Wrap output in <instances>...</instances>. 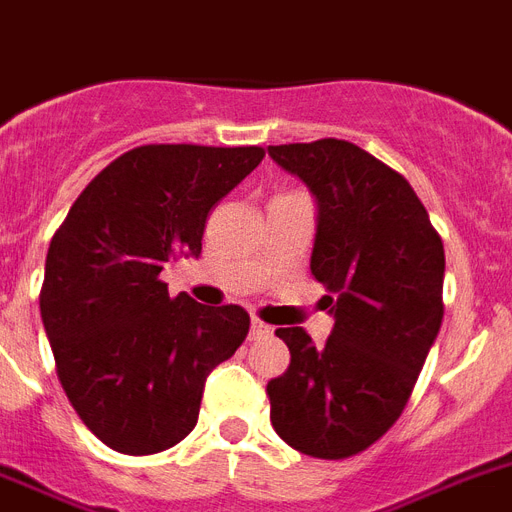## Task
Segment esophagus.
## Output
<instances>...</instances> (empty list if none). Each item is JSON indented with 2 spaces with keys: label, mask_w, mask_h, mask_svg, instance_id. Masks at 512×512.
<instances>
[{
  "label": "esophagus",
  "mask_w": 512,
  "mask_h": 512,
  "mask_svg": "<svg viewBox=\"0 0 512 512\" xmlns=\"http://www.w3.org/2000/svg\"><path fill=\"white\" fill-rule=\"evenodd\" d=\"M272 335V327L264 322H259V319H251V340H261V337Z\"/></svg>",
  "instance_id": "esophagus-1"
}]
</instances>
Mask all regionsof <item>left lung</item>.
I'll return each instance as SVG.
<instances>
[{
	"label": "left lung",
	"instance_id": "obj_1",
	"mask_svg": "<svg viewBox=\"0 0 512 512\" xmlns=\"http://www.w3.org/2000/svg\"><path fill=\"white\" fill-rule=\"evenodd\" d=\"M316 198L311 274L327 287L332 335L277 329L290 366L266 384L274 432L311 458L374 445L403 413L442 324L445 248L400 172L356 143L269 146Z\"/></svg>",
	"mask_w": 512,
	"mask_h": 512
}]
</instances>
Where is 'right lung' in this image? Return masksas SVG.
<instances>
[{
    "label": "right lung",
    "mask_w": 512,
    "mask_h": 512,
    "mask_svg": "<svg viewBox=\"0 0 512 512\" xmlns=\"http://www.w3.org/2000/svg\"><path fill=\"white\" fill-rule=\"evenodd\" d=\"M261 159L259 146H138L86 185L54 232L41 322L67 400L117 453H162L188 437L206 377L246 340L243 308L170 298L159 274L198 259L211 206Z\"/></svg>",
    "instance_id": "right-lung-1"
}]
</instances>
